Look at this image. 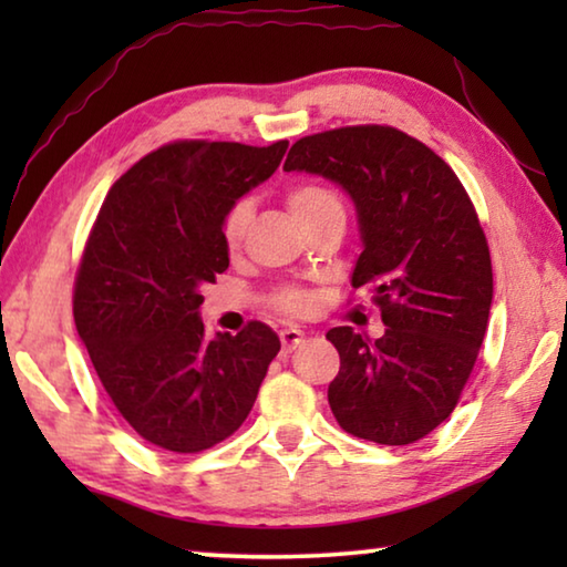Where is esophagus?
<instances>
[{
	"label": "esophagus",
	"mask_w": 567,
	"mask_h": 567,
	"mask_svg": "<svg viewBox=\"0 0 567 567\" xmlns=\"http://www.w3.org/2000/svg\"><path fill=\"white\" fill-rule=\"evenodd\" d=\"M280 342H282V350H285V352H292V350H297V348H300V344L305 342V332L295 330V328L282 330V332H280Z\"/></svg>",
	"instance_id": "1"
}]
</instances>
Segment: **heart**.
Returning a JSON list of instances; mask_svg holds the SVG:
<instances>
[{
  "instance_id": "1",
  "label": "heart",
  "mask_w": 567,
  "mask_h": 567,
  "mask_svg": "<svg viewBox=\"0 0 567 567\" xmlns=\"http://www.w3.org/2000/svg\"><path fill=\"white\" fill-rule=\"evenodd\" d=\"M287 207H290L292 217L300 223L302 229L328 223V219H344V207L338 192L324 185L292 187L287 192ZM249 223H252V203L249 199H239V203L227 209L223 217V239L229 249L243 245ZM280 305L290 312H305L310 307V300L300 292H285L280 297Z\"/></svg>"
}]
</instances>
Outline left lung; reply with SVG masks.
<instances>
[{"mask_svg":"<svg viewBox=\"0 0 567 567\" xmlns=\"http://www.w3.org/2000/svg\"><path fill=\"white\" fill-rule=\"evenodd\" d=\"M285 172L352 199L362 252L352 287L372 282L385 334L332 328L340 372L328 400L344 433L410 445L445 422L473 372L493 305V265L453 169L410 134L380 124L295 142Z\"/></svg>","mask_w":567,"mask_h":567,"instance_id":"obj_1","label":"left lung"}]
</instances>
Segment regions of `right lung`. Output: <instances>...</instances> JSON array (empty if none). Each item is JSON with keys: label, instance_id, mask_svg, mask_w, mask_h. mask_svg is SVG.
Masks as SVG:
<instances>
[{"label": "right lung", "instance_id": "right-lung-1", "mask_svg": "<svg viewBox=\"0 0 567 567\" xmlns=\"http://www.w3.org/2000/svg\"><path fill=\"white\" fill-rule=\"evenodd\" d=\"M287 142H175L114 182L74 282V324L114 408L147 443L199 453L252 410L280 338H207L203 287L229 267L223 217L275 175Z\"/></svg>", "mask_w": 567, "mask_h": 567}]
</instances>
